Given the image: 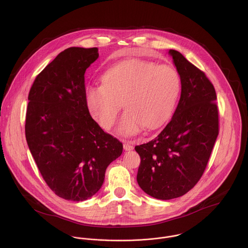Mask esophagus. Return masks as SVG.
Instances as JSON below:
<instances>
[{
    "mask_svg": "<svg viewBox=\"0 0 248 248\" xmlns=\"http://www.w3.org/2000/svg\"><path fill=\"white\" fill-rule=\"evenodd\" d=\"M123 148L125 151H131L134 149V146L132 145V143L130 141H125L123 144Z\"/></svg>",
    "mask_w": 248,
    "mask_h": 248,
    "instance_id": "1",
    "label": "esophagus"
}]
</instances>
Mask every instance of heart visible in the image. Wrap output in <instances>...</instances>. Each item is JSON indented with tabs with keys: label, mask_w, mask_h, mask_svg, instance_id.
Instances as JSON below:
<instances>
[{
	"label": "heart",
	"mask_w": 248,
	"mask_h": 248,
	"mask_svg": "<svg viewBox=\"0 0 248 248\" xmlns=\"http://www.w3.org/2000/svg\"><path fill=\"white\" fill-rule=\"evenodd\" d=\"M180 91L176 68L140 59L120 62L103 76V83L86 89V101L92 115L104 129L116 122L123 105L118 131L135 135L145 126L155 129L171 115Z\"/></svg>",
	"instance_id": "1"
}]
</instances>
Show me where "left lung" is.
<instances>
[{"label":"left lung","mask_w":248,"mask_h":248,"mask_svg":"<svg viewBox=\"0 0 248 248\" xmlns=\"http://www.w3.org/2000/svg\"><path fill=\"white\" fill-rule=\"evenodd\" d=\"M180 76L181 94L171 121L151 141L136 146L140 156L137 180L158 200L185 195L202 176L218 135L216 91L205 73L170 49Z\"/></svg>","instance_id":"8db88e82"}]
</instances>
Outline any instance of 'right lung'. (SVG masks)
I'll return each mask as SVG.
<instances>
[{
    "mask_svg": "<svg viewBox=\"0 0 248 248\" xmlns=\"http://www.w3.org/2000/svg\"><path fill=\"white\" fill-rule=\"evenodd\" d=\"M98 56L97 47L65 49L36 76L29 93V148L47 186L67 201H86L97 193L107 167L123 151L87 105L85 72Z\"/></svg>",
    "mask_w": 248,
    "mask_h": 248,
    "instance_id": "1",
    "label": "right lung"
}]
</instances>
